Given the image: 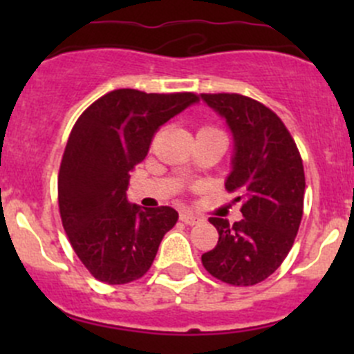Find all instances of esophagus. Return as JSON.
<instances>
[{
  "mask_svg": "<svg viewBox=\"0 0 354 354\" xmlns=\"http://www.w3.org/2000/svg\"><path fill=\"white\" fill-rule=\"evenodd\" d=\"M180 221H181V223L188 224V226H194V224L198 223L200 217L195 216V214L187 212V210H183V212H180Z\"/></svg>",
  "mask_w": 354,
  "mask_h": 354,
  "instance_id": "obj_1",
  "label": "esophagus"
}]
</instances>
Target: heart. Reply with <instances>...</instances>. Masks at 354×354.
Listing matches in <instances>:
<instances>
[{"mask_svg":"<svg viewBox=\"0 0 354 354\" xmlns=\"http://www.w3.org/2000/svg\"><path fill=\"white\" fill-rule=\"evenodd\" d=\"M198 133H221L216 127H202L198 130Z\"/></svg>","mask_w":354,"mask_h":354,"instance_id":"obj_1","label":"heart"}]
</instances>
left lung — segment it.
<instances>
[{"mask_svg": "<svg viewBox=\"0 0 354 354\" xmlns=\"http://www.w3.org/2000/svg\"><path fill=\"white\" fill-rule=\"evenodd\" d=\"M226 118L234 137L233 171L226 190L236 194L243 219L210 217L219 233L203 253L207 272L231 286H253L276 272L295 243L303 217L305 171L298 147L281 118L241 94H202Z\"/></svg>", "mask_w": 354, "mask_h": 354, "instance_id": "left-lung-1", "label": "left lung"}]
</instances>
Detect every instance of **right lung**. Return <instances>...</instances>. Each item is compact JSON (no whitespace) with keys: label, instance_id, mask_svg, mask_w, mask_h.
I'll return each instance as SVG.
<instances>
[{"label":"right lung","instance_id":"1","mask_svg":"<svg viewBox=\"0 0 354 354\" xmlns=\"http://www.w3.org/2000/svg\"><path fill=\"white\" fill-rule=\"evenodd\" d=\"M197 101L194 92L118 88L92 102L75 123L59 166V214L71 248L101 283L140 279L176 224L171 207L142 209L128 202V180L159 127Z\"/></svg>","mask_w":354,"mask_h":354}]
</instances>
